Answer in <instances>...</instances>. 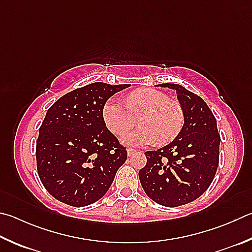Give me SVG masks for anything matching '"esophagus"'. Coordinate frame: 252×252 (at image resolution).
<instances>
[{"label":"esophagus","instance_id":"esophagus-1","mask_svg":"<svg viewBox=\"0 0 252 252\" xmlns=\"http://www.w3.org/2000/svg\"><path fill=\"white\" fill-rule=\"evenodd\" d=\"M126 151H127V155H129V157L136 152V150H134V149H127Z\"/></svg>","mask_w":252,"mask_h":252}]
</instances>
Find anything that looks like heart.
<instances>
[{
    "instance_id": "obj_1",
    "label": "heart",
    "mask_w": 252,
    "mask_h": 252,
    "mask_svg": "<svg viewBox=\"0 0 252 252\" xmlns=\"http://www.w3.org/2000/svg\"><path fill=\"white\" fill-rule=\"evenodd\" d=\"M141 126L122 138L126 145L167 143L176 138L184 125V111L180 103L168 99L157 89H138L126 98V104L111 98L102 108V120L107 129L116 135H123L139 118Z\"/></svg>"
}]
</instances>
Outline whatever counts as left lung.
Masks as SVG:
<instances>
[{"mask_svg": "<svg viewBox=\"0 0 252 252\" xmlns=\"http://www.w3.org/2000/svg\"><path fill=\"white\" fill-rule=\"evenodd\" d=\"M176 91L184 111V126L170 144L145 152L141 185L149 197L162 206L177 207L203 195L219 163L220 135L217 121L199 95L177 84L157 85Z\"/></svg>", "mask_w": 252, "mask_h": 252, "instance_id": "1", "label": "left lung"}]
</instances>
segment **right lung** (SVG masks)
<instances>
[{
	"mask_svg": "<svg viewBox=\"0 0 252 252\" xmlns=\"http://www.w3.org/2000/svg\"><path fill=\"white\" fill-rule=\"evenodd\" d=\"M127 87L94 82L48 109L36 142V162L44 187L59 202L74 207L97 202L126 161V148L104 125L102 108Z\"/></svg>",
	"mask_w": 252,
	"mask_h": 252,
	"instance_id": "add662e5",
	"label": "right lung"
}]
</instances>
